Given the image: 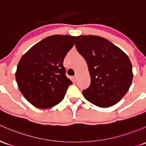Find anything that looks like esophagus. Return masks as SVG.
<instances>
[{
  "label": "esophagus",
  "instance_id": "esophagus-1",
  "mask_svg": "<svg viewBox=\"0 0 146 146\" xmlns=\"http://www.w3.org/2000/svg\"><path fill=\"white\" fill-rule=\"evenodd\" d=\"M77 78H78L77 76L76 75V76H74L73 78H72V80H73V82H76V81H77Z\"/></svg>",
  "mask_w": 146,
  "mask_h": 146
}]
</instances>
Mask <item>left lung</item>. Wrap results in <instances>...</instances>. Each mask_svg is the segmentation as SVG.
Returning <instances> with one entry per match:
<instances>
[{
	"instance_id": "8db88e82",
	"label": "left lung",
	"mask_w": 146,
	"mask_h": 146,
	"mask_svg": "<svg viewBox=\"0 0 146 146\" xmlns=\"http://www.w3.org/2000/svg\"><path fill=\"white\" fill-rule=\"evenodd\" d=\"M76 47L85 59L91 78L84 97L101 108L119 102L128 92L133 79L132 65L122 50L97 36L76 37Z\"/></svg>"
}]
</instances>
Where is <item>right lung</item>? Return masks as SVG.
<instances>
[{"label": "right lung", "mask_w": 146, "mask_h": 146, "mask_svg": "<svg viewBox=\"0 0 146 146\" xmlns=\"http://www.w3.org/2000/svg\"><path fill=\"white\" fill-rule=\"evenodd\" d=\"M76 37L54 35L44 38L24 54L15 73L26 99L37 108H49L64 99L73 82L66 76L64 59Z\"/></svg>", "instance_id": "obj_1"}]
</instances>
